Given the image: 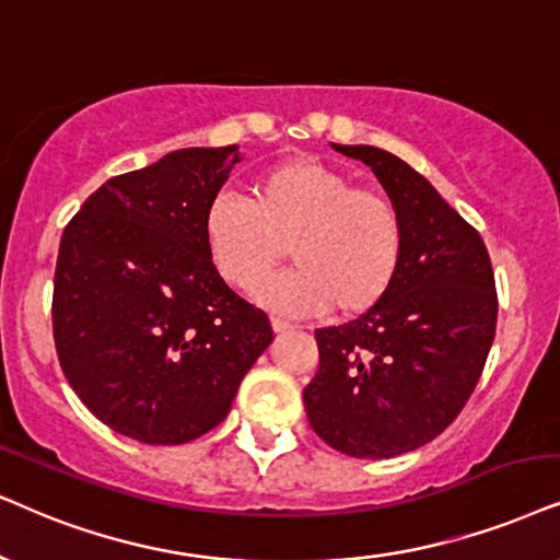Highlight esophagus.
<instances>
[{
    "instance_id": "1",
    "label": "esophagus",
    "mask_w": 560,
    "mask_h": 560,
    "mask_svg": "<svg viewBox=\"0 0 560 560\" xmlns=\"http://www.w3.org/2000/svg\"><path fill=\"white\" fill-rule=\"evenodd\" d=\"M271 328H273V332H287V330H292L294 325L289 320H281V317H271Z\"/></svg>"
}]
</instances>
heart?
I'll return each mask as SVG.
<instances>
[{
    "mask_svg": "<svg viewBox=\"0 0 560 560\" xmlns=\"http://www.w3.org/2000/svg\"><path fill=\"white\" fill-rule=\"evenodd\" d=\"M203 240L219 276L243 292L292 244L295 271L256 289L258 304L289 317L366 313L390 292L402 258L390 198L307 158L260 173L250 201L219 194L203 214Z\"/></svg>",
    "mask_w": 560,
    "mask_h": 560,
    "instance_id": "heart-1",
    "label": "heart"
}]
</instances>
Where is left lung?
Here are the masks:
<instances>
[{
  "mask_svg": "<svg viewBox=\"0 0 560 560\" xmlns=\"http://www.w3.org/2000/svg\"><path fill=\"white\" fill-rule=\"evenodd\" d=\"M362 160L398 209L402 258L390 292L357 320L315 330L320 366L304 387L315 434L351 457L419 450L457 419L497 332L483 240L395 154L332 144Z\"/></svg>",
  "mask_w": 560,
  "mask_h": 560,
  "instance_id": "1",
  "label": "left lung"
}]
</instances>
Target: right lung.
<instances>
[{"label":"right lung","instance_id":"1","mask_svg":"<svg viewBox=\"0 0 560 560\" xmlns=\"http://www.w3.org/2000/svg\"><path fill=\"white\" fill-rule=\"evenodd\" d=\"M240 160L237 144L170 152L105 180L61 235V370L97 419L137 442L214 429L273 341L264 310L224 284L203 240V214Z\"/></svg>","mask_w":560,"mask_h":560}]
</instances>
